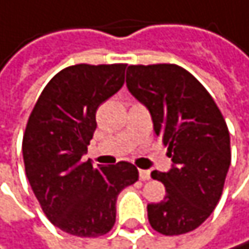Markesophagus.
Here are the masks:
<instances>
[{
    "label": "esophagus",
    "mask_w": 249,
    "mask_h": 249,
    "mask_svg": "<svg viewBox=\"0 0 249 249\" xmlns=\"http://www.w3.org/2000/svg\"><path fill=\"white\" fill-rule=\"evenodd\" d=\"M139 175H140V179H142V181H147V179L150 178V171H147V169H140V171H139Z\"/></svg>",
    "instance_id": "34e87169"
}]
</instances>
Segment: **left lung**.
<instances>
[{
  "label": "left lung",
  "instance_id": "1",
  "mask_svg": "<svg viewBox=\"0 0 249 249\" xmlns=\"http://www.w3.org/2000/svg\"><path fill=\"white\" fill-rule=\"evenodd\" d=\"M127 87L149 109L172 158L168 172H152L166 196L147 206L149 222L162 235L191 232L216 209L231 166L223 115L203 84L175 64L130 65Z\"/></svg>",
  "mask_w": 249,
  "mask_h": 249
}]
</instances>
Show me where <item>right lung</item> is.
<instances>
[{
    "label": "right lung",
    "mask_w": 249,
    "mask_h": 249,
    "mask_svg": "<svg viewBox=\"0 0 249 249\" xmlns=\"http://www.w3.org/2000/svg\"><path fill=\"white\" fill-rule=\"evenodd\" d=\"M125 64L64 68L40 93L26 125L23 160L29 184L46 217L81 238L115 225L118 194L139 179L128 162H83L97 127L96 110L124 84Z\"/></svg>",
    "instance_id": "obj_1"
}]
</instances>
